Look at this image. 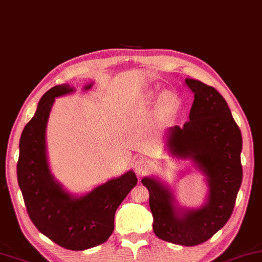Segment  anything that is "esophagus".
Listing matches in <instances>:
<instances>
[{"mask_svg": "<svg viewBox=\"0 0 262 262\" xmlns=\"http://www.w3.org/2000/svg\"><path fill=\"white\" fill-rule=\"evenodd\" d=\"M134 166L138 173H144L149 169V162L146 158H139L135 160Z\"/></svg>", "mask_w": 262, "mask_h": 262, "instance_id": "esophagus-1", "label": "esophagus"}]
</instances>
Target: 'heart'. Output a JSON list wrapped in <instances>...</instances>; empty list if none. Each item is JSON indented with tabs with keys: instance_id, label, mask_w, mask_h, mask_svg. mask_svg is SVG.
Instances as JSON below:
<instances>
[{
	"instance_id": "b5f03b06",
	"label": "heart",
	"mask_w": 262,
	"mask_h": 262,
	"mask_svg": "<svg viewBox=\"0 0 262 262\" xmlns=\"http://www.w3.org/2000/svg\"><path fill=\"white\" fill-rule=\"evenodd\" d=\"M149 97H153V92L149 93ZM159 106L163 113L171 114L176 111L180 106V98L175 91L167 90L162 93L159 98Z\"/></svg>"
}]
</instances>
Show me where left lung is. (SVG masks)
<instances>
[{
	"instance_id": "left-lung-1",
	"label": "left lung",
	"mask_w": 262,
	"mask_h": 262,
	"mask_svg": "<svg viewBox=\"0 0 262 262\" xmlns=\"http://www.w3.org/2000/svg\"><path fill=\"white\" fill-rule=\"evenodd\" d=\"M186 83L194 93L189 121L167 130L166 146L172 156L191 159L205 173L206 202L199 208L177 207L172 191L156 177H144L141 182L149 191L156 235L191 247L210 239L231 217L242 183V135L214 87L194 79H186Z\"/></svg>"
}]
</instances>
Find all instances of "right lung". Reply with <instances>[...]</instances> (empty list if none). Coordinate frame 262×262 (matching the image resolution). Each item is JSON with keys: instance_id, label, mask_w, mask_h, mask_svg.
Here are the masks:
<instances>
[{"instance_id": "1", "label": "right lung", "mask_w": 262, "mask_h": 262, "mask_svg": "<svg viewBox=\"0 0 262 262\" xmlns=\"http://www.w3.org/2000/svg\"><path fill=\"white\" fill-rule=\"evenodd\" d=\"M92 83L83 89L89 90ZM74 92L69 85L52 87L24 128L16 172L27 213L39 231L69 250H85L105 242L114 231L115 212L137 186L133 170L74 196L63 189L49 167L45 130L56 97Z\"/></svg>"}]
</instances>
